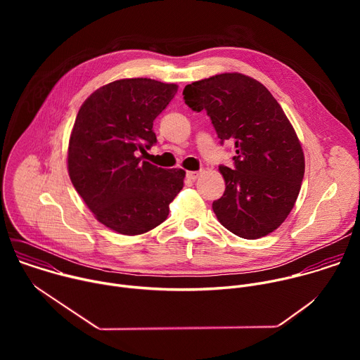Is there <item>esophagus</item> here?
Segmentation results:
<instances>
[{
    "instance_id": "1",
    "label": "esophagus",
    "mask_w": 360,
    "mask_h": 360,
    "mask_svg": "<svg viewBox=\"0 0 360 360\" xmlns=\"http://www.w3.org/2000/svg\"><path fill=\"white\" fill-rule=\"evenodd\" d=\"M199 175H200L199 171H188V172H186V178L191 179V181H195Z\"/></svg>"
}]
</instances>
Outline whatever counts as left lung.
Wrapping results in <instances>:
<instances>
[{
    "mask_svg": "<svg viewBox=\"0 0 360 360\" xmlns=\"http://www.w3.org/2000/svg\"><path fill=\"white\" fill-rule=\"evenodd\" d=\"M182 95L192 111H207L221 143L233 142L232 168L219 167L226 188L212 203L218 221L245 239L274 232L292 211L304 174L282 107L261 82L238 72L192 82Z\"/></svg>",
    "mask_w": 360,
    "mask_h": 360,
    "instance_id": "1",
    "label": "left lung"
}]
</instances>
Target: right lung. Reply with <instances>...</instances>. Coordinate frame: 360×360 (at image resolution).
<instances>
[{"label":"right lung","mask_w":360,"mask_h":360,"mask_svg":"<svg viewBox=\"0 0 360 360\" xmlns=\"http://www.w3.org/2000/svg\"><path fill=\"white\" fill-rule=\"evenodd\" d=\"M178 91L149 78L114 81L78 111L68 146V172L95 218L122 235L161 225L184 186L185 171L142 161L157 143L153 121Z\"/></svg>","instance_id":"right-lung-1"}]
</instances>
